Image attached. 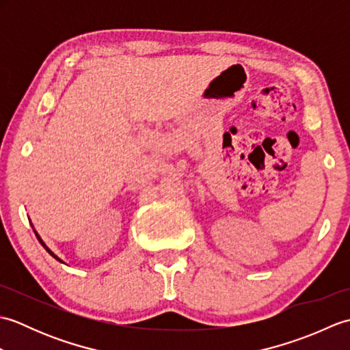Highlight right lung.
<instances>
[{
    "label": "right lung",
    "instance_id": "right-lung-1",
    "mask_svg": "<svg viewBox=\"0 0 350 350\" xmlns=\"http://www.w3.org/2000/svg\"><path fill=\"white\" fill-rule=\"evenodd\" d=\"M33 230H34V227H33ZM34 233H36V236H37V239H39V242H40V243H42V247H43V248H44V250H46V251H48V252H49V254H51V256H52V257H54V258H55V260H58V262H62V263H64V262H63V260H62V258H60V257H57V256H55V254H54V252H52V251H51V250H49V248H48V247H46V243H44V242H43V241H42V237H40V236H39V233H37V232H36V230H34Z\"/></svg>",
    "mask_w": 350,
    "mask_h": 350
}]
</instances>
